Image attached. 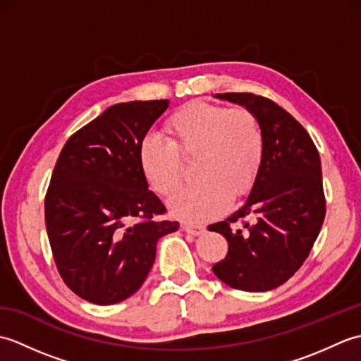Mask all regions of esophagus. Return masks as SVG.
Listing matches in <instances>:
<instances>
[{"instance_id": "34e87169", "label": "esophagus", "mask_w": 361, "mask_h": 361, "mask_svg": "<svg viewBox=\"0 0 361 361\" xmlns=\"http://www.w3.org/2000/svg\"><path fill=\"white\" fill-rule=\"evenodd\" d=\"M183 231L192 235H200L204 233V226L202 224H183Z\"/></svg>"}]
</instances>
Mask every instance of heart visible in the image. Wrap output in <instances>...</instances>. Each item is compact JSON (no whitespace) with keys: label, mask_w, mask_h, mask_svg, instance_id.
<instances>
[{"label":"heart","mask_w":361,"mask_h":361,"mask_svg":"<svg viewBox=\"0 0 361 361\" xmlns=\"http://www.w3.org/2000/svg\"><path fill=\"white\" fill-rule=\"evenodd\" d=\"M167 140L147 135L137 158L147 185L169 197L181 186L183 159L197 157L200 181L176 194L169 206L176 217L202 221L226 209L231 194L242 197L255 185L264 163L265 136L255 113L195 101L167 118Z\"/></svg>","instance_id":"obj_1"}]
</instances>
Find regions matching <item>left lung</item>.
Segmentation results:
<instances>
[{
    "instance_id": "8db88e82",
    "label": "left lung",
    "mask_w": 361,
    "mask_h": 361,
    "mask_svg": "<svg viewBox=\"0 0 361 361\" xmlns=\"http://www.w3.org/2000/svg\"><path fill=\"white\" fill-rule=\"evenodd\" d=\"M216 97L255 113L265 136V153L245 203L209 226L228 240V255L212 265V271L233 288L268 291L301 268L323 226L319 153L305 128L270 99L251 93ZM237 223L240 226L234 227Z\"/></svg>"
}]
</instances>
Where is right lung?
Segmentation results:
<instances>
[{
	"label": "right lung",
	"instance_id": "add662e5",
	"mask_svg": "<svg viewBox=\"0 0 361 361\" xmlns=\"http://www.w3.org/2000/svg\"><path fill=\"white\" fill-rule=\"evenodd\" d=\"M167 106V99L111 105L60 152L44 197L46 231L63 282L85 301L132 296L155 262L157 242L180 226L155 219L166 208L137 158Z\"/></svg>",
	"mask_w": 361,
	"mask_h": 361
}]
</instances>
